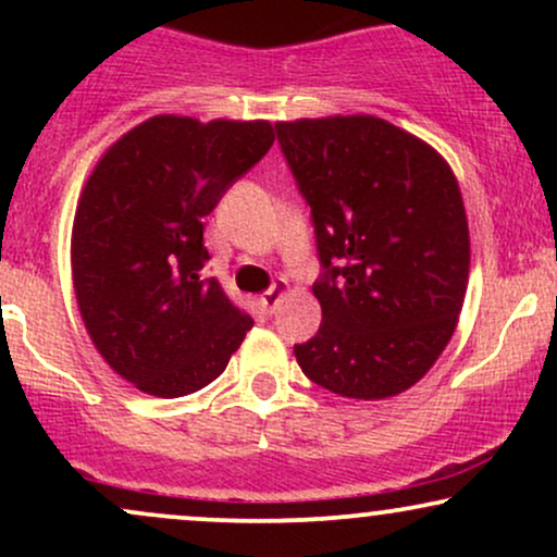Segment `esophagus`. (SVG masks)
<instances>
[{
    "label": "esophagus",
    "mask_w": 557,
    "mask_h": 557,
    "mask_svg": "<svg viewBox=\"0 0 557 557\" xmlns=\"http://www.w3.org/2000/svg\"><path fill=\"white\" fill-rule=\"evenodd\" d=\"M287 293V280H277V283H274L270 290H264L261 293V298H259V304L264 306V311L267 314H272L274 311V306L280 304V298H283Z\"/></svg>",
    "instance_id": "esophagus-1"
}]
</instances>
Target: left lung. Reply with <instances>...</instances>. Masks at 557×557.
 <instances>
[{"mask_svg":"<svg viewBox=\"0 0 557 557\" xmlns=\"http://www.w3.org/2000/svg\"><path fill=\"white\" fill-rule=\"evenodd\" d=\"M311 209L322 324L300 372L345 398L398 395L430 372L461 314L469 225L445 159L380 117L277 123Z\"/></svg>","mask_w":557,"mask_h":557,"instance_id":"8db88e82","label":"left lung"}]
</instances>
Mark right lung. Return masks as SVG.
I'll use <instances>...</instances> for the list:
<instances>
[{"mask_svg": "<svg viewBox=\"0 0 557 557\" xmlns=\"http://www.w3.org/2000/svg\"><path fill=\"white\" fill-rule=\"evenodd\" d=\"M272 125L146 120L99 159L73 222V285L104 361L181 398L225 372L253 319L203 277V216L272 146Z\"/></svg>", "mask_w": 557, "mask_h": 557, "instance_id": "right-lung-1", "label": "right lung"}]
</instances>
